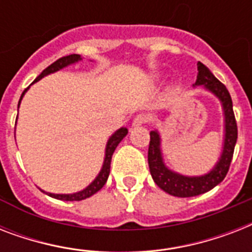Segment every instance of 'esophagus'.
Returning <instances> with one entry per match:
<instances>
[{
	"label": "esophagus",
	"instance_id": "1",
	"mask_svg": "<svg viewBox=\"0 0 252 252\" xmlns=\"http://www.w3.org/2000/svg\"><path fill=\"white\" fill-rule=\"evenodd\" d=\"M146 122H148V118H146L145 115H137V116L133 119V123H132V126H144Z\"/></svg>",
	"mask_w": 252,
	"mask_h": 252
}]
</instances>
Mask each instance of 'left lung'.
<instances>
[{
	"label": "left lung",
	"instance_id": "8db88e82",
	"mask_svg": "<svg viewBox=\"0 0 252 252\" xmlns=\"http://www.w3.org/2000/svg\"><path fill=\"white\" fill-rule=\"evenodd\" d=\"M201 86L204 90L209 91L216 98L219 99L223 111V144L222 152L219 161L207 174L197 176L183 175L180 172L166 166L162 153L161 134L157 129L150 132V144L148 150V162L152 178L158 187L167 192L168 195L176 197H192V196L201 195L211 191L217 184L225 179L229 167H230L231 158L234 153L235 142L238 137L237 123H235L234 112H233V102L229 91L225 85L221 84L216 78L209 69L201 63H197V78L193 87Z\"/></svg>",
	"mask_w": 252,
	"mask_h": 252
}]
</instances>
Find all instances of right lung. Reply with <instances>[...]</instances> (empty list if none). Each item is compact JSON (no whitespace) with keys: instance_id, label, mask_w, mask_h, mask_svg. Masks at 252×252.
<instances>
[{"instance_id":"right-lung-1","label":"right lung","mask_w":252,"mask_h":252,"mask_svg":"<svg viewBox=\"0 0 252 252\" xmlns=\"http://www.w3.org/2000/svg\"><path fill=\"white\" fill-rule=\"evenodd\" d=\"M82 60V57L80 55H69V56L61 57L57 61H55L53 64H51L48 68H45L43 72L40 73V76L36 77V80L33 81V82H37V81H40L41 78H44L45 76H48V74H52V73H56L61 69L66 68L69 65H73L78 63V61ZM30 87H27L21 95V99H19V102H18V108H19V104H21V100L25 96L26 91L29 90ZM18 119V118H17ZM17 124V122H15ZM126 133H128V129L122 126L120 129H118L115 132L110 138H108V141L106 144V150H104V159H103V165L102 168H100V171L96 176H95V179L91 182L86 188L84 189H81L78 192H74V193H51V192H45L43 191L41 188H39L41 192H44L48 196L53 197V199L57 200H64V201H81V200H85L87 197H90L94 193L99 191V189H102V187L106 184L107 179H108V175H110V167H111V159H112V154H114L115 149H116V146L120 144L123 138L126 137Z\"/></svg>"}]
</instances>
